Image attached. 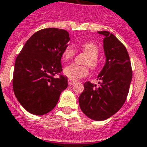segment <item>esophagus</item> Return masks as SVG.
Segmentation results:
<instances>
[{
    "instance_id": "esophagus-1",
    "label": "esophagus",
    "mask_w": 147,
    "mask_h": 147,
    "mask_svg": "<svg viewBox=\"0 0 147 147\" xmlns=\"http://www.w3.org/2000/svg\"><path fill=\"white\" fill-rule=\"evenodd\" d=\"M68 83H69V86H72V85H74V84L76 83V81L71 80V79H69V80H68Z\"/></svg>"
}]
</instances>
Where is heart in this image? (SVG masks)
Segmentation results:
<instances>
[{"label":"heart","mask_w":147,"mask_h":147,"mask_svg":"<svg viewBox=\"0 0 147 147\" xmlns=\"http://www.w3.org/2000/svg\"><path fill=\"white\" fill-rule=\"evenodd\" d=\"M80 49L88 56L84 63L89 66L92 70L98 69L99 66V62L97 59L99 55L98 47L93 42H84L80 45ZM76 53V49L72 45H67L62 51V59L64 61H69L75 56ZM87 65L71 64L64 69V73L71 79H79L88 75V67Z\"/></svg>","instance_id":"heart-1"}]
</instances>
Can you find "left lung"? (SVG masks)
Listing matches in <instances>:
<instances>
[{
    "label": "left lung",
    "instance_id": "8db88e82",
    "mask_svg": "<svg viewBox=\"0 0 147 147\" xmlns=\"http://www.w3.org/2000/svg\"><path fill=\"white\" fill-rule=\"evenodd\" d=\"M98 33L105 36L103 48L106 62L97 78L99 86L85 82L78 102L82 111L88 118L102 121L116 113L125 103L133 71L123 44L109 31Z\"/></svg>",
    "mask_w": 147,
    "mask_h": 147
}]
</instances>
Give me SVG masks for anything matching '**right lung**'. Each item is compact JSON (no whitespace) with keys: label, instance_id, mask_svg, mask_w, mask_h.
Masks as SVG:
<instances>
[{"label":"right lung","instance_id":"obj_1","mask_svg":"<svg viewBox=\"0 0 147 147\" xmlns=\"http://www.w3.org/2000/svg\"><path fill=\"white\" fill-rule=\"evenodd\" d=\"M69 40L65 30L41 29L26 41L17 56L13 89L20 104L30 113L41 116L49 113L67 88L68 78L61 74V59Z\"/></svg>","mask_w":147,"mask_h":147}]
</instances>
